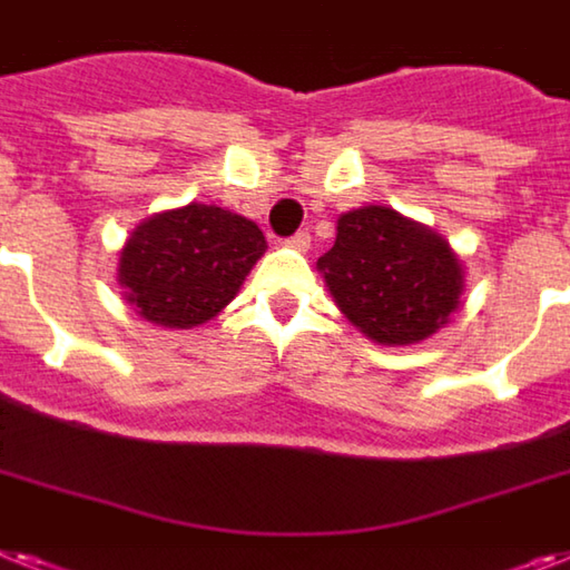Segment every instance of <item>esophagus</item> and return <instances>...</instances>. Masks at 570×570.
Masks as SVG:
<instances>
[{"label":"esophagus","instance_id":"34e87169","mask_svg":"<svg viewBox=\"0 0 570 570\" xmlns=\"http://www.w3.org/2000/svg\"><path fill=\"white\" fill-rule=\"evenodd\" d=\"M309 240H313V237H309V232H298V234H293V237H289V246L298 248V252H307Z\"/></svg>","mask_w":570,"mask_h":570}]
</instances>
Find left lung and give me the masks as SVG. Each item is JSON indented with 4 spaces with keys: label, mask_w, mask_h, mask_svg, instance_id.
Listing matches in <instances>:
<instances>
[{
    "label": "left lung",
    "mask_w": 570,
    "mask_h": 570,
    "mask_svg": "<svg viewBox=\"0 0 570 570\" xmlns=\"http://www.w3.org/2000/svg\"><path fill=\"white\" fill-rule=\"evenodd\" d=\"M336 232L318 269L338 309L367 338L420 342L458 309L463 269L443 237L382 205L342 214Z\"/></svg>",
    "instance_id": "1"
}]
</instances>
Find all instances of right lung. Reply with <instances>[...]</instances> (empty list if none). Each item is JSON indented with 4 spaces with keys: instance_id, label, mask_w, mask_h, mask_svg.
Instances as JSON below:
<instances>
[{
    "instance_id": "1",
    "label": "right lung",
    "mask_w": 570,
    "mask_h": 570,
    "mask_svg": "<svg viewBox=\"0 0 570 570\" xmlns=\"http://www.w3.org/2000/svg\"><path fill=\"white\" fill-rule=\"evenodd\" d=\"M263 252L266 237L252 219L190 203L130 234L118 281L141 318L188 330L226 307Z\"/></svg>"
}]
</instances>
